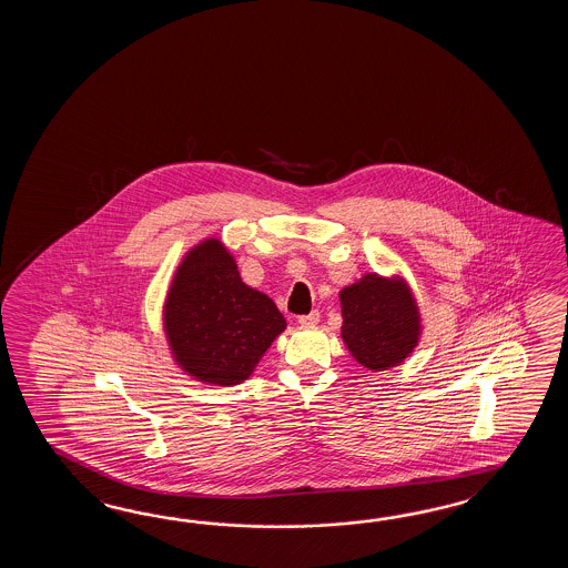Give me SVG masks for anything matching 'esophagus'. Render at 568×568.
<instances>
[{"instance_id": "obj_1", "label": "esophagus", "mask_w": 568, "mask_h": 568, "mask_svg": "<svg viewBox=\"0 0 568 568\" xmlns=\"http://www.w3.org/2000/svg\"><path fill=\"white\" fill-rule=\"evenodd\" d=\"M318 321H321V314L314 313L311 314H304V316H298V323H301L302 326H316L318 325Z\"/></svg>"}]
</instances>
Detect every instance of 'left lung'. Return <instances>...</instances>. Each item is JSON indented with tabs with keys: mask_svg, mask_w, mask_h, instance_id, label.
I'll return each instance as SVG.
<instances>
[{
	"mask_svg": "<svg viewBox=\"0 0 568 568\" xmlns=\"http://www.w3.org/2000/svg\"><path fill=\"white\" fill-rule=\"evenodd\" d=\"M341 338L351 357L369 372H386L406 362L418 347L423 316L402 276L365 274L338 292Z\"/></svg>",
	"mask_w": 568,
	"mask_h": 568,
	"instance_id": "obj_1",
	"label": "left lung"
}]
</instances>
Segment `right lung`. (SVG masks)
<instances>
[{
	"mask_svg": "<svg viewBox=\"0 0 568 568\" xmlns=\"http://www.w3.org/2000/svg\"><path fill=\"white\" fill-rule=\"evenodd\" d=\"M172 359L209 386H237L286 328L274 301L243 282L225 243L206 237L176 267L162 308Z\"/></svg>",
	"mask_w": 568,
	"mask_h": 568,
	"instance_id": "right-lung-1",
	"label": "right lung"
}]
</instances>
